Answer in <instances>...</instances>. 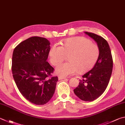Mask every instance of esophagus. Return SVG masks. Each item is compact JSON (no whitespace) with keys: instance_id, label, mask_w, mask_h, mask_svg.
<instances>
[{"instance_id":"obj_1","label":"esophagus","mask_w":125,"mask_h":125,"mask_svg":"<svg viewBox=\"0 0 125 125\" xmlns=\"http://www.w3.org/2000/svg\"><path fill=\"white\" fill-rule=\"evenodd\" d=\"M65 77H63V76H58V80H63V79H65Z\"/></svg>"}]
</instances>
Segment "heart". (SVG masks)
Returning <instances> with one entry per match:
<instances>
[{
	"label": "heart",
	"instance_id": "b5f03b06",
	"mask_svg": "<svg viewBox=\"0 0 125 125\" xmlns=\"http://www.w3.org/2000/svg\"><path fill=\"white\" fill-rule=\"evenodd\" d=\"M62 46L55 44L49 51L51 64L56 66L68 56L69 62L59 65L56 73L60 76H66L76 72L83 73L91 69L96 64L99 56V49L96 44L83 37L67 39Z\"/></svg>",
	"mask_w": 125,
	"mask_h": 125
}]
</instances>
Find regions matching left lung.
<instances>
[{
    "label": "left lung",
    "mask_w": 125,
    "mask_h": 125,
    "mask_svg": "<svg viewBox=\"0 0 125 125\" xmlns=\"http://www.w3.org/2000/svg\"><path fill=\"white\" fill-rule=\"evenodd\" d=\"M84 33L97 42L99 56L93 68L79 80V85L74 90V92L81 100L92 102L101 96L107 87L112 73L113 58L106 40L96 34Z\"/></svg>",
    "instance_id": "8db88e82"
}]
</instances>
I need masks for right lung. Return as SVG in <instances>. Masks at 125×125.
<instances>
[{"label":"right lung","mask_w":125,"mask_h":125,"mask_svg":"<svg viewBox=\"0 0 125 125\" xmlns=\"http://www.w3.org/2000/svg\"><path fill=\"white\" fill-rule=\"evenodd\" d=\"M50 42L46 38L33 37L15 47L12 72L18 89L25 98L36 105H44L52 97L57 76L51 77L53 68L47 62Z\"/></svg>","instance_id":"obj_1"}]
</instances>
